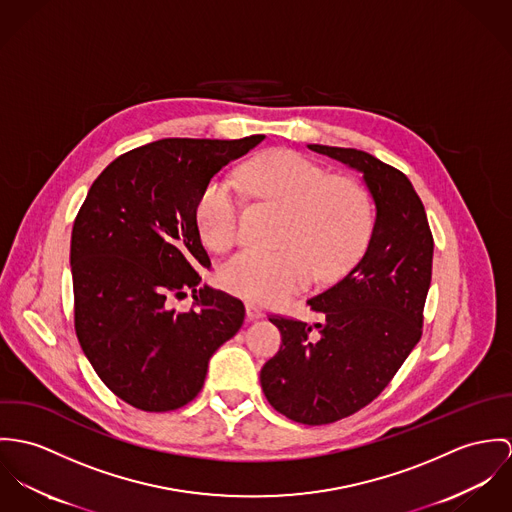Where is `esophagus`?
<instances>
[{"mask_svg":"<svg viewBox=\"0 0 512 512\" xmlns=\"http://www.w3.org/2000/svg\"><path fill=\"white\" fill-rule=\"evenodd\" d=\"M245 312H247V320H251V322L263 318V310L259 306H255V304H247Z\"/></svg>","mask_w":512,"mask_h":512,"instance_id":"1","label":"esophagus"}]
</instances>
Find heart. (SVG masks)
Listing matches in <instances>:
<instances>
[{"mask_svg": "<svg viewBox=\"0 0 512 512\" xmlns=\"http://www.w3.org/2000/svg\"><path fill=\"white\" fill-rule=\"evenodd\" d=\"M239 182L257 198L283 208L279 251H241L220 269V281L251 304H281L312 283L341 277L363 253L373 206L353 178L330 176L294 151L261 155L239 172ZM206 245L226 251L239 233V196L226 180H212L196 208Z\"/></svg>", "mask_w": 512, "mask_h": 512, "instance_id": "1", "label": "heart"}]
</instances>
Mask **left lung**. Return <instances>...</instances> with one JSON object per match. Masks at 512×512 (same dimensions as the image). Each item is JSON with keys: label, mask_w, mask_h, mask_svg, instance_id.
Instances as JSON below:
<instances>
[{"label": "left lung", "mask_w": 512, "mask_h": 512, "mask_svg": "<svg viewBox=\"0 0 512 512\" xmlns=\"http://www.w3.org/2000/svg\"><path fill=\"white\" fill-rule=\"evenodd\" d=\"M308 149L361 172L375 202V224L359 263L308 300L324 322L269 318L283 343L261 369L263 393L286 418L318 426L379 397L420 341L434 239L424 204L402 172L357 149Z\"/></svg>", "instance_id": "8db88e82"}]
</instances>
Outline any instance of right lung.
Wrapping results in <instances>:
<instances>
[{
    "label": "right lung",
    "mask_w": 512,
    "mask_h": 512,
    "mask_svg": "<svg viewBox=\"0 0 512 512\" xmlns=\"http://www.w3.org/2000/svg\"><path fill=\"white\" fill-rule=\"evenodd\" d=\"M265 135L233 141L161 139L110 163L74 220V328L104 385L145 412L188 404L214 351L237 334L241 300L200 286L210 269L196 208L204 188ZM193 290L176 313L170 296Z\"/></svg>",
    "instance_id": "right-lung-1"
}]
</instances>
